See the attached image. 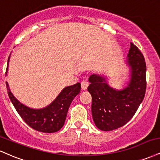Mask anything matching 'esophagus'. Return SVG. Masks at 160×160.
Returning <instances> with one entry per match:
<instances>
[{
	"instance_id": "34e87169",
	"label": "esophagus",
	"mask_w": 160,
	"mask_h": 160,
	"mask_svg": "<svg viewBox=\"0 0 160 160\" xmlns=\"http://www.w3.org/2000/svg\"><path fill=\"white\" fill-rule=\"evenodd\" d=\"M88 85H89V82H88V80H86V78H84L83 80L81 81V86H82V89H86V88H87Z\"/></svg>"
}]
</instances>
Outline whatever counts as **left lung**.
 I'll use <instances>...</instances> for the list:
<instances>
[{"label":"left lung","instance_id":"8db88e82","mask_svg":"<svg viewBox=\"0 0 160 160\" xmlns=\"http://www.w3.org/2000/svg\"><path fill=\"white\" fill-rule=\"evenodd\" d=\"M127 62L131 70L128 85L116 90L104 77H89L88 91L92 95V114L95 126L102 131H112L124 126L132 118L146 92V63L139 49L130 43Z\"/></svg>","mask_w":160,"mask_h":160}]
</instances>
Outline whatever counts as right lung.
<instances>
[{"label":"right lung","mask_w":160,"mask_h":160,"mask_svg":"<svg viewBox=\"0 0 160 160\" xmlns=\"http://www.w3.org/2000/svg\"><path fill=\"white\" fill-rule=\"evenodd\" d=\"M6 84L9 98L22 119L34 129L47 133L56 132L61 129L65 123L70 104L76 95L79 94L81 88L80 82L67 86L47 107L42 109H32L20 103L11 93L7 82Z\"/></svg>","instance_id":"obj_1"}]
</instances>
